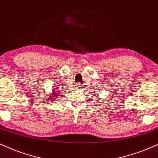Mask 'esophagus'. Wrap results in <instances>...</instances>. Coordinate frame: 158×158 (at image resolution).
<instances>
[{
  "mask_svg": "<svg viewBox=\"0 0 158 158\" xmlns=\"http://www.w3.org/2000/svg\"><path fill=\"white\" fill-rule=\"evenodd\" d=\"M75 87H76V89H80L81 88V85H79V84H77V85H75Z\"/></svg>",
  "mask_w": 158,
  "mask_h": 158,
  "instance_id": "1",
  "label": "esophagus"
}]
</instances>
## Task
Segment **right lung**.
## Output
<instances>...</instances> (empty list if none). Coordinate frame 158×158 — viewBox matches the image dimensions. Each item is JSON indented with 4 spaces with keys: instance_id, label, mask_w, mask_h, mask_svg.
<instances>
[{
    "instance_id": "1",
    "label": "right lung",
    "mask_w": 158,
    "mask_h": 158,
    "mask_svg": "<svg viewBox=\"0 0 158 158\" xmlns=\"http://www.w3.org/2000/svg\"><path fill=\"white\" fill-rule=\"evenodd\" d=\"M57 96H59V92L57 91V89L54 88L52 92H51L50 95H49V100L50 101H55L56 98H57Z\"/></svg>"
}]
</instances>
